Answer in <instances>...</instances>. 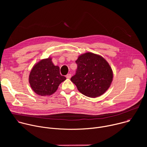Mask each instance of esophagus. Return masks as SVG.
Wrapping results in <instances>:
<instances>
[{
    "instance_id": "obj_1",
    "label": "esophagus",
    "mask_w": 147,
    "mask_h": 147,
    "mask_svg": "<svg viewBox=\"0 0 147 147\" xmlns=\"http://www.w3.org/2000/svg\"><path fill=\"white\" fill-rule=\"evenodd\" d=\"M71 74H67L66 75V78H68V79L70 78H71Z\"/></svg>"
}]
</instances>
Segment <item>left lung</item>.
Returning a JSON list of instances; mask_svg holds the SVG:
<instances>
[{
  "mask_svg": "<svg viewBox=\"0 0 147 147\" xmlns=\"http://www.w3.org/2000/svg\"><path fill=\"white\" fill-rule=\"evenodd\" d=\"M76 63L77 69L71 81L81 94L95 98L108 90L113 80V71L103 57L87 52L79 56Z\"/></svg>",
  "mask_w": 147,
  "mask_h": 147,
  "instance_id": "obj_1",
  "label": "left lung"
}]
</instances>
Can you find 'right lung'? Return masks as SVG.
<instances>
[{"label":"right lung","instance_id":"obj_1","mask_svg":"<svg viewBox=\"0 0 147 147\" xmlns=\"http://www.w3.org/2000/svg\"><path fill=\"white\" fill-rule=\"evenodd\" d=\"M66 79L60 74L59 67L53 65L51 57L41 60L35 64L29 76L31 88L40 96L55 93L60 84Z\"/></svg>","mask_w":147,"mask_h":147}]
</instances>
